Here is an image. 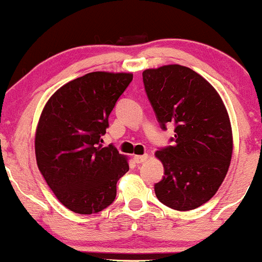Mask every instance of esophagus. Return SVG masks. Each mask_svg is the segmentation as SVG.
Masks as SVG:
<instances>
[{
	"label": "esophagus",
	"mask_w": 262,
	"mask_h": 262,
	"mask_svg": "<svg viewBox=\"0 0 262 262\" xmlns=\"http://www.w3.org/2000/svg\"><path fill=\"white\" fill-rule=\"evenodd\" d=\"M147 158H149V155H147V154H144V155H135L134 160H135V163H137V164H141V163L146 162Z\"/></svg>",
	"instance_id": "1"
}]
</instances>
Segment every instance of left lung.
Returning a JSON list of instances; mask_svg holds the SVG:
<instances>
[{
	"mask_svg": "<svg viewBox=\"0 0 262 262\" xmlns=\"http://www.w3.org/2000/svg\"><path fill=\"white\" fill-rule=\"evenodd\" d=\"M142 81L162 130L174 126L172 145L155 152L164 167L155 195L174 210L199 208L215 195L232 159L227 110L216 90L188 67L145 70Z\"/></svg>",
	"mask_w": 262,
	"mask_h": 262,
	"instance_id": "8db88e82",
	"label": "left lung"
}]
</instances>
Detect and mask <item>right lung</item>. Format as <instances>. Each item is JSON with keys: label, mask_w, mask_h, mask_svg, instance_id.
Listing matches in <instances>:
<instances>
[{"label": "right lung", "mask_w": 262, "mask_h": 262, "mask_svg": "<svg viewBox=\"0 0 262 262\" xmlns=\"http://www.w3.org/2000/svg\"><path fill=\"white\" fill-rule=\"evenodd\" d=\"M132 74L90 72L67 82L44 107L35 157L59 203L77 214L104 210L115 201L117 181L128 170L113 145L102 146L108 118Z\"/></svg>", "instance_id": "1"}]
</instances>
